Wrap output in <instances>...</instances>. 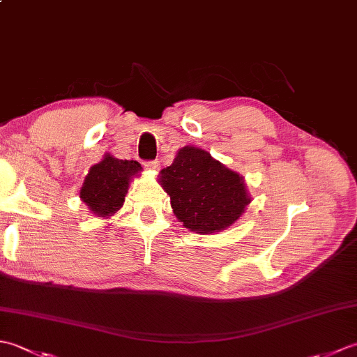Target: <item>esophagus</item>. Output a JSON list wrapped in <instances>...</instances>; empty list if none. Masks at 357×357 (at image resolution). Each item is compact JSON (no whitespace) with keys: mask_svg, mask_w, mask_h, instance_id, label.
Returning a JSON list of instances; mask_svg holds the SVG:
<instances>
[{"mask_svg":"<svg viewBox=\"0 0 357 357\" xmlns=\"http://www.w3.org/2000/svg\"><path fill=\"white\" fill-rule=\"evenodd\" d=\"M144 165H146L149 170H158L159 161H156V159H155V161H146V162H144Z\"/></svg>","mask_w":357,"mask_h":357,"instance_id":"1","label":"esophagus"}]
</instances>
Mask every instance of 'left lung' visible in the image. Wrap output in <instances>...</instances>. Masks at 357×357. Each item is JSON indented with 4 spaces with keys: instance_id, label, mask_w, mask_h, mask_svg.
Wrapping results in <instances>:
<instances>
[{
    "instance_id": "obj_1",
    "label": "left lung",
    "mask_w": 357,
    "mask_h": 357,
    "mask_svg": "<svg viewBox=\"0 0 357 357\" xmlns=\"http://www.w3.org/2000/svg\"><path fill=\"white\" fill-rule=\"evenodd\" d=\"M161 185L174 215L196 233L227 229L250 204L242 176L196 147L178 151L173 164L161 170Z\"/></svg>"
}]
</instances>
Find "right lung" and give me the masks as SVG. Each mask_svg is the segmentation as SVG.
I'll list each match as a JSON object with an SVG mask.
<instances>
[{
	"label": "right lung",
	"instance_id": "right-lung-1",
	"mask_svg": "<svg viewBox=\"0 0 357 357\" xmlns=\"http://www.w3.org/2000/svg\"><path fill=\"white\" fill-rule=\"evenodd\" d=\"M139 170L141 165L138 161H127L105 155L100 164L90 169L81 188V199L98 216L113 215L123 207L128 179Z\"/></svg>",
	"mask_w": 357,
	"mask_h": 357
}]
</instances>
